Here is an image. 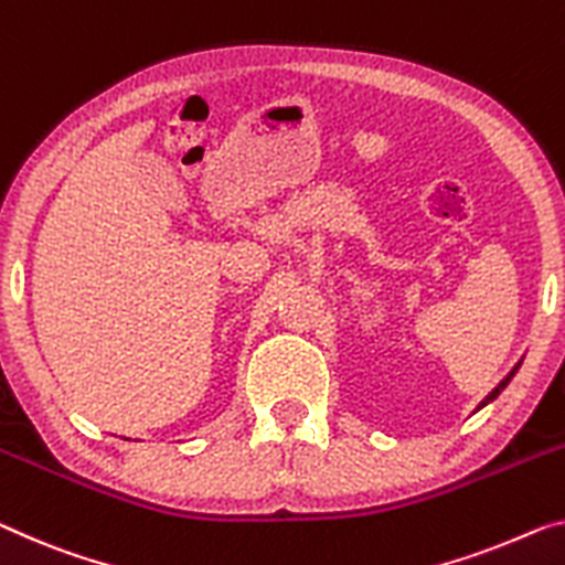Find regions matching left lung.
<instances>
[{
  "label": "left lung",
  "mask_w": 565,
  "mask_h": 565,
  "mask_svg": "<svg viewBox=\"0 0 565 565\" xmlns=\"http://www.w3.org/2000/svg\"><path fill=\"white\" fill-rule=\"evenodd\" d=\"M518 366H520V363H518ZM518 366H515L513 371H510V373H508V376H505V379H502L498 386H494V392H490V394H488V398H484V402H482L480 406H484V404H490V402H492V398H498V394L502 392V388H505V386L510 384V379H513V376H515V371H518Z\"/></svg>",
  "instance_id": "left-lung-1"
}]
</instances>
